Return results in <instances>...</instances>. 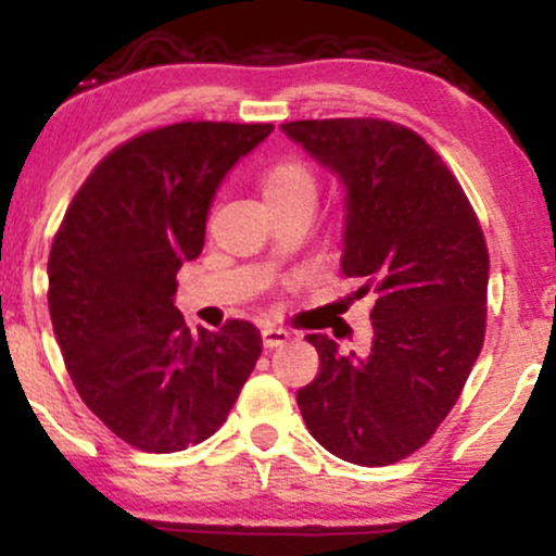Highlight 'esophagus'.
Here are the masks:
<instances>
[{
	"label": "esophagus",
	"instance_id": "34e87169",
	"mask_svg": "<svg viewBox=\"0 0 556 556\" xmlns=\"http://www.w3.org/2000/svg\"><path fill=\"white\" fill-rule=\"evenodd\" d=\"M261 337H264L266 348H279V344H285L287 340H290V331L282 327H274V324H266V327L261 329Z\"/></svg>",
	"mask_w": 556,
	"mask_h": 556
}]
</instances>
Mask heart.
<instances>
[{
    "mask_svg": "<svg viewBox=\"0 0 556 556\" xmlns=\"http://www.w3.org/2000/svg\"><path fill=\"white\" fill-rule=\"evenodd\" d=\"M261 190L269 206L274 203H292V201H316L318 182L314 169L303 162V159L287 156L279 159L266 169L264 180H261Z\"/></svg>",
    "mask_w": 556,
    "mask_h": 556,
    "instance_id": "heart-1",
    "label": "heart"
}]
</instances>
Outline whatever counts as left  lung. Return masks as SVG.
<instances>
[{"label":"left lung","instance_id":"obj_1","mask_svg":"<svg viewBox=\"0 0 556 556\" xmlns=\"http://www.w3.org/2000/svg\"><path fill=\"white\" fill-rule=\"evenodd\" d=\"M282 132L344 185L342 274L374 292L368 355L308 334L321 371L298 392L311 437L379 468L413 455L460 397L486 331L489 251L473 206L410 127L298 119Z\"/></svg>","mask_w":556,"mask_h":556}]
</instances>
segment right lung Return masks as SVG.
I'll return each mask as SVG.
<instances>
[{
    "instance_id": "right-lung-1",
    "label": "right lung",
    "mask_w": 556,
    "mask_h": 556,
    "mask_svg": "<svg viewBox=\"0 0 556 556\" xmlns=\"http://www.w3.org/2000/svg\"><path fill=\"white\" fill-rule=\"evenodd\" d=\"M271 125L177 123L117 146L80 185L49 253V314L80 400L143 452L201 444L227 420L261 331L185 327L177 271L201 256L222 180Z\"/></svg>"
}]
</instances>
